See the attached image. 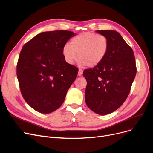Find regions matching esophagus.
I'll list each match as a JSON object with an SVG mask.
<instances>
[{"mask_svg": "<svg viewBox=\"0 0 153 153\" xmlns=\"http://www.w3.org/2000/svg\"><path fill=\"white\" fill-rule=\"evenodd\" d=\"M82 73H83V71H82V69H79L78 75H79V76H81V75L82 74Z\"/></svg>", "mask_w": 153, "mask_h": 153, "instance_id": "1", "label": "esophagus"}]
</instances>
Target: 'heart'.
I'll list each match as a JSON object with an SVG mask.
<instances>
[{"mask_svg": "<svg viewBox=\"0 0 153 153\" xmlns=\"http://www.w3.org/2000/svg\"><path fill=\"white\" fill-rule=\"evenodd\" d=\"M109 48L108 38L93 32H84L72 37L69 44L62 49L66 62L72 64L77 59L81 65L89 68L97 66L104 60Z\"/></svg>", "mask_w": 153, "mask_h": 153, "instance_id": "1", "label": "heart"}]
</instances>
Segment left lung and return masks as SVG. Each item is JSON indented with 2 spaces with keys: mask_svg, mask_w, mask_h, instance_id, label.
Segmentation results:
<instances>
[{
  "mask_svg": "<svg viewBox=\"0 0 153 153\" xmlns=\"http://www.w3.org/2000/svg\"><path fill=\"white\" fill-rule=\"evenodd\" d=\"M96 32L108 38L109 48L101 63L84 71L87 81L85 100L91 110L105 115L117 109L127 99L137 69L133 51L117 32Z\"/></svg>",
  "mask_w": 153,
  "mask_h": 153,
  "instance_id": "8db88e82",
  "label": "left lung"
}]
</instances>
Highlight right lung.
Listing matches in <instances>:
<instances>
[{
	"label": "right lung",
	"mask_w": 153,
	"mask_h": 153,
	"mask_svg": "<svg viewBox=\"0 0 153 153\" xmlns=\"http://www.w3.org/2000/svg\"><path fill=\"white\" fill-rule=\"evenodd\" d=\"M74 36L68 30L44 32L23 45L17 64L19 88L37 112L48 114L60 108L76 79L78 68L62 55L64 45Z\"/></svg>",
	"instance_id": "obj_1"
}]
</instances>
